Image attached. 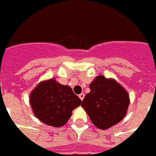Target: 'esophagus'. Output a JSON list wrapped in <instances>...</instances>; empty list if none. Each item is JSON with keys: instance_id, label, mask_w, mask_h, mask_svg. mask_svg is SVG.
Returning a JSON list of instances; mask_svg holds the SVG:
<instances>
[{"instance_id": "34e87169", "label": "esophagus", "mask_w": 156, "mask_h": 156, "mask_svg": "<svg viewBox=\"0 0 156 156\" xmlns=\"http://www.w3.org/2000/svg\"><path fill=\"white\" fill-rule=\"evenodd\" d=\"M78 97H79V98H80V99L82 100H83L84 99V97H85V94L83 93H82V94H79V95H78Z\"/></svg>"}]
</instances>
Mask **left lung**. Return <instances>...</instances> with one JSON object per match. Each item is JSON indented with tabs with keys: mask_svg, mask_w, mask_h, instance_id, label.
Returning <instances> with one entry per match:
<instances>
[{
	"mask_svg": "<svg viewBox=\"0 0 156 156\" xmlns=\"http://www.w3.org/2000/svg\"><path fill=\"white\" fill-rule=\"evenodd\" d=\"M90 89L81 106L94 126L107 130L123 119L130 98L122 86L114 78L98 75L90 82Z\"/></svg>",
	"mask_w": 156,
	"mask_h": 156,
	"instance_id": "obj_1",
	"label": "left lung"
}]
</instances>
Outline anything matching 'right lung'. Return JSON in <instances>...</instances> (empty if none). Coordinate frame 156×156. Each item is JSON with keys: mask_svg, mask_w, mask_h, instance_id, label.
<instances>
[{"mask_svg": "<svg viewBox=\"0 0 156 156\" xmlns=\"http://www.w3.org/2000/svg\"><path fill=\"white\" fill-rule=\"evenodd\" d=\"M81 102L69 86L60 84L54 78L40 82L30 94L34 115L54 127L65 125L73 110L79 107Z\"/></svg>", "mask_w": 156, "mask_h": 156, "instance_id": "1", "label": "right lung"}]
</instances>
